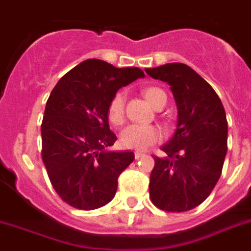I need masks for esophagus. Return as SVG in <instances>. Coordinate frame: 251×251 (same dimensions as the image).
I'll return each instance as SVG.
<instances>
[{
  "label": "esophagus",
  "instance_id": "1",
  "mask_svg": "<svg viewBox=\"0 0 251 251\" xmlns=\"http://www.w3.org/2000/svg\"><path fill=\"white\" fill-rule=\"evenodd\" d=\"M144 154L141 151H135V159H140L143 158Z\"/></svg>",
  "mask_w": 251,
  "mask_h": 251
}]
</instances>
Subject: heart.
Listing matches in <instances>:
<instances>
[{
	"label": "heart",
	"instance_id": "obj_1",
	"mask_svg": "<svg viewBox=\"0 0 251 251\" xmlns=\"http://www.w3.org/2000/svg\"><path fill=\"white\" fill-rule=\"evenodd\" d=\"M147 101L156 108L159 104L167 102V96L163 89L156 87H150L144 91ZM124 110H125V95L124 92H117L111 99L108 104V119L113 124H121L124 121ZM160 138V134L154 126L147 125H128L121 132V144L127 149L147 150L155 144Z\"/></svg>",
	"mask_w": 251,
	"mask_h": 251
}]
</instances>
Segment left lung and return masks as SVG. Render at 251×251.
I'll list each match as a JSON object with an SVG mask.
<instances>
[{"instance_id": "8db88e82", "label": "left lung", "mask_w": 251, "mask_h": 251, "mask_svg": "<svg viewBox=\"0 0 251 251\" xmlns=\"http://www.w3.org/2000/svg\"><path fill=\"white\" fill-rule=\"evenodd\" d=\"M171 86L177 106V128L154 156L149 192L152 203L168 212L197 207L216 186L227 152V120L212 87L183 63L145 69Z\"/></svg>"}]
</instances>
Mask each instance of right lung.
I'll list each match as a JSON object with an SVG mask.
<instances>
[{"mask_svg": "<svg viewBox=\"0 0 251 251\" xmlns=\"http://www.w3.org/2000/svg\"><path fill=\"white\" fill-rule=\"evenodd\" d=\"M145 74L87 59L63 75L49 96L41 124L43 162L56 193L72 207L96 210L115 197L132 151L110 150L108 104L121 87Z\"/></svg>", "mask_w": 251, "mask_h": 251, "instance_id": "1", "label": "right lung"}]
</instances>
